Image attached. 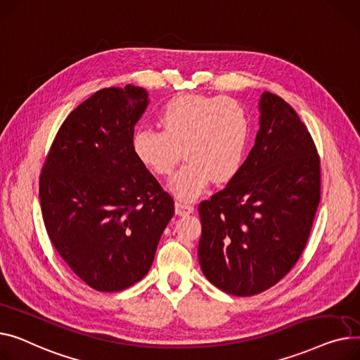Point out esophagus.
<instances>
[{
  "label": "esophagus",
  "instance_id": "obj_1",
  "mask_svg": "<svg viewBox=\"0 0 360 360\" xmlns=\"http://www.w3.org/2000/svg\"><path fill=\"white\" fill-rule=\"evenodd\" d=\"M174 207H176V214H177V215H181V217L193 214V210H195V207H193L192 205H188V203L181 202V200H177V202L174 203Z\"/></svg>",
  "mask_w": 360,
  "mask_h": 360
}]
</instances>
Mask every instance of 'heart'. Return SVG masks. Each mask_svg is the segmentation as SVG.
I'll use <instances>...</instances> for the list:
<instances>
[{"instance_id":"b5f03b06","label":"heart","mask_w":360,"mask_h":360,"mask_svg":"<svg viewBox=\"0 0 360 360\" xmlns=\"http://www.w3.org/2000/svg\"><path fill=\"white\" fill-rule=\"evenodd\" d=\"M158 120L162 131H135L132 150L138 161L158 176L174 170L183 150L187 162L168 181L177 199L195 200L212 180L226 183L238 173L250 119L234 98L181 94L162 105Z\"/></svg>"}]
</instances>
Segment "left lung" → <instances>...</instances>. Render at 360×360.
<instances>
[{
  "label": "left lung",
  "instance_id": "left-lung-1",
  "mask_svg": "<svg viewBox=\"0 0 360 360\" xmlns=\"http://www.w3.org/2000/svg\"><path fill=\"white\" fill-rule=\"evenodd\" d=\"M255 146L226 187L199 205L206 279L236 297L276 285L301 257L320 203V157L290 105L264 91Z\"/></svg>",
  "mask_w": 360,
  "mask_h": 360
}]
</instances>
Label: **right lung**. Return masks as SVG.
<instances>
[{"label":"right lung","mask_w":360,"mask_h":360,"mask_svg":"<svg viewBox=\"0 0 360 360\" xmlns=\"http://www.w3.org/2000/svg\"><path fill=\"white\" fill-rule=\"evenodd\" d=\"M148 103L136 86L94 93L62 123L41 167L48 236L77 276L100 292L145 276L174 214L173 198L132 150Z\"/></svg>","instance_id":"obj_1"}]
</instances>
